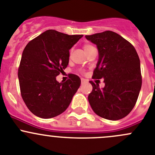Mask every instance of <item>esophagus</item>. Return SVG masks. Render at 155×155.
Returning <instances> with one entry per match:
<instances>
[{
    "label": "esophagus",
    "mask_w": 155,
    "mask_h": 155,
    "mask_svg": "<svg viewBox=\"0 0 155 155\" xmlns=\"http://www.w3.org/2000/svg\"><path fill=\"white\" fill-rule=\"evenodd\" d=\"M85 79H83V78H82V79H81V82H82V83H84V82H85Z\"/></svg>",
    "instance_id": "1"
}]
</instances>
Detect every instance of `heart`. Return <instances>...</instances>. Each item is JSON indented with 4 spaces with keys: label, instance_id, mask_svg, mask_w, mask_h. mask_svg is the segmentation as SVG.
Listing matches in <instances>:
<instances>
[{
    "label": "heart",
    "instance_id": "1",
    "mask_svg": "<svg viewBox=\"0 0 155 155\" xmlns=\"http://www.w3.org/2000/svg\"><path fill=\"white\" fill-rule=\"evenodd\" d=\"M83 48H84V50H85V53H86L89 51V50L92 49V48H94V46L91 44H85L84 45Z\"/></svg>",
    "mask_w": 155,
    "mask_h": 155
}]
</instances>
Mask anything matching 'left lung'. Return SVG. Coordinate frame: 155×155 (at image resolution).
<instances>
[{
    "label": "left lung",
    "mask_w": 155,
    "mask_h": 155,
    "mask_svg": "<svg viewBox=\"0 0 155 155\" xmlns=\"http://www.w3.org/2000/svg\"><path fill=\"white\" fill-rule=\"evenodd\" d=\"M97 45L99 59L94 79L104 78L105 86L90 81L93 89L88 101L94 112L112 121L121 119L131 112L142 86L140 61L132 44L117 33L106 31L85 36Z\"/></svg>",
    "instance_id": "obj_1"
}]
</instances>
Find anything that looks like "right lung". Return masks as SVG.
Returning a JSON list of instances; mask_svg holds the SVG:
<instances>
[{
  "label": "right lung",
  "instance_id": "1",
  "mask_svg": "<svg viewBox=\"0 0 155 155\" xmlns=\"http://www.w3.org/2000/svg\"><path fill=\"white\" fill-rule=\"evenodd\" d=\"M82 36L48 30L24 48L18 70L20 91L25 104L36 116L54 118L70 105L80 86V78L71 74L62 83L56 76L68 67L69 50Z\"/></svg>",
  "mask_w": 155,
  "mask_h": 155
}]
</instances>
